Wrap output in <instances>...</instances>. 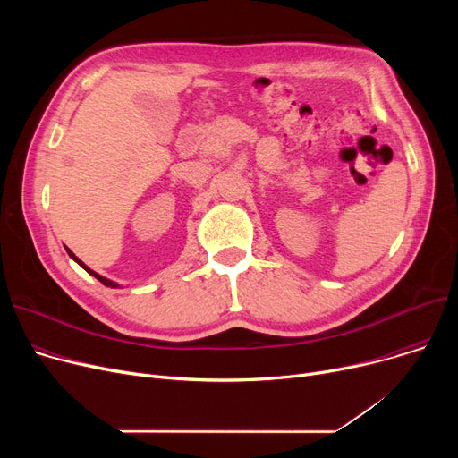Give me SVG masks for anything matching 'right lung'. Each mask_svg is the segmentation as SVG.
<instances>
[{
  "label": "right lung",
  "mask_w": 458,
  "mask_h": 458,
  "mask_svg": "<svg viewBox=\"0 0 458 458\" xmlns=\"http://www.w3.org/2000/svg\"><path fill=\"white\" fill-rule=\"evenodd\" d=\"M68 254H70V258H72V259H76V261H78V263H80V266H81V267H83V269H85V271H87V273H89V275H92V276H94V278H98V280H100V282H102V284H104V285H107V287H116V284H114V282H111V280H107V278H104V276H100V275H98V273H94V271H90V269H89V267H87V266H85V263H83V261H81V259H78V258H76V256H74V254H72V252H70V250H68Z\"/></svg>",
  "instance_id": "right-lung-1"
}]
</instances>
